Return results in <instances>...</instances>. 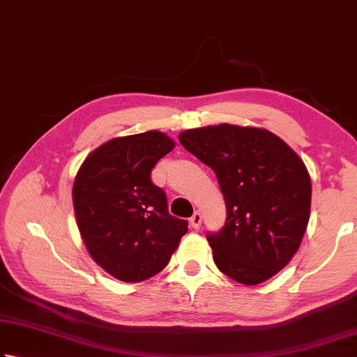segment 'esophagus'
Instances as JSON below:
<instances>
[{
    "instance_id": "34e87169",
    "label": "esophagus",
    "mask_w": 357,
    "mask_h": 357,
    "mask_svg": "<svg viewBox=\"0 0 357 357\" xmlns=\"http://www.w3.org/2000/svg\"><path fill=\"white\" fill-rule=\"evenodd\" d=\"M201 222H202V215H201V212H199V211H197V212H195V213L192 215V218H190V225H192V227L198 229V227L201 226Z\"/></svg>"
}]
</instances>
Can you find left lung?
<instances>
[{"label": "left lung", "instance_id": "obj_1", "mask_svg": "<svg viewBox=\"0 0 357 357\" xmlns=\"http://www.w3.org/2000/svg\"><path fill=\"white\" fill-rule=\"evenodd\" d=\"M179 142L218 178L226 222L208 232L213 261L232 280L258 284L297 252L311 211L303 160L268 130L222 123L183 131Z\"/></svg>", "mask_w": 357, "mask_h": 357}]
</instances>
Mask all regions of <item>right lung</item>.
<instances>
[{"label":"right lung","mask_w":357,"mask_h":357,"mask_svg":"<svg viewBox=\"0 0 357 357\" xmlns=\"http://www.w3.org/2000/svg\"><path fill=\"white\" fill-rule=\"evenodd\" d=\"M174 142L160 131L111 139L77 173L73 199L88 252L121 282H144L169 264L188 222L170 215L151 170Z\"/></svg>","instance_id":"obj_1"}]
</instances>
